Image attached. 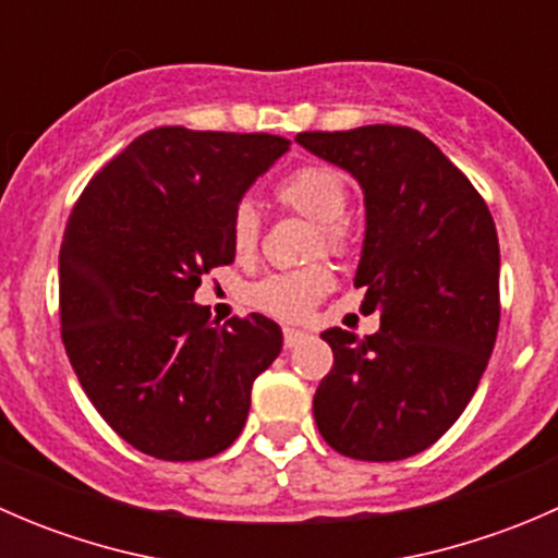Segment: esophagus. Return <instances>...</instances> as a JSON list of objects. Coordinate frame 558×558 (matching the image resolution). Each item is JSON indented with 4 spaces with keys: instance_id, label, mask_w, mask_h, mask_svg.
<instances>
[{
    "instance_id": "34e87169",
    "label": "esophagus",
    "mask_w": 558,
    "mask_h": 558,
    "mask_svg": "<svg viewBox=\"0 0 558 558\" xmlns=\"http://www.w3.org/2000/svg\"><path fill=\"white\" fill-rule=\"evenodd\" d=\"M305 340H311V335H307V331H300V329H286L283 331V345L286 348H296V345H302Z\"/></svg>"
}]
</instances>
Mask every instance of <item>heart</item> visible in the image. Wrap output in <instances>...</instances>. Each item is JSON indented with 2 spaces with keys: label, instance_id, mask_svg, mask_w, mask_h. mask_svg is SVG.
<instances>
[{
  "label": "heart",
  "instance_id": "b5f03b06",
  "mask_svg": "<svg viewBox=\"0 0 558 558\" xmlns=\"http://www.w3.org/2000/svg\"><path fill=\"white\" fill-rule=\"evenodd\" d=\"M275 196H278L280 205L315 223L313 251H320V247L326 253L348 251L351 234L342 223V216L348 210V185L340 172L320 165L302 167V170H294L280 180ZM258 234H262V218H258L256 205L251 199H240L232 210V221H229L232 251L240 258L251 256L258 245ZM329 289L331 272L324 264H313V267L296 269V272L264 278L262 283L251 289V302L258 311L296 320L305 318Z\"/></svg>",
  "mask_w": 558,
  "mask_h": 558
}]
</instances>
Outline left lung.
<instances>
[{
  "mask_svg": "<svg viewBox=\"0 0 558 558\" xmlns=\"http://www.w3.org/2000/svg\"><path fill=\"white\" fill-rule=\"evenodd\" d=\"M305 150L364 191L353 283L380 329H326L335 364L313 415L337 453L399 461L440 440L475 393L499 329V240L475 185L410 126L302 132Z\"/></svg>",
  "mask_w": 558,
  "mask_h": 558,
  "instance_id": "obj_1",
  "label": "left lung"
}]
</instances>
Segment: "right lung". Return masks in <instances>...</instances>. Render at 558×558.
<instances>
[{
  "instance_id": "add662e5",
  "label": "right lung",
  "mask_w": 558,
  "mask_h": 558,
  "mask_svg": "<svg viewBox=\"0 0 558 558\" xmlns=\"http://www.w3.org/2000/svg\"><path fill=\"white\" fill-rule=\"evenodd\" d=\"M289 150L275 134H140L94 174L59 253L61 340L99 415L137 451L196 461L243 432L253 380L283 331L196 305L202 275L234 262L229 221Z\"/></svg>"
}]
</instances>
